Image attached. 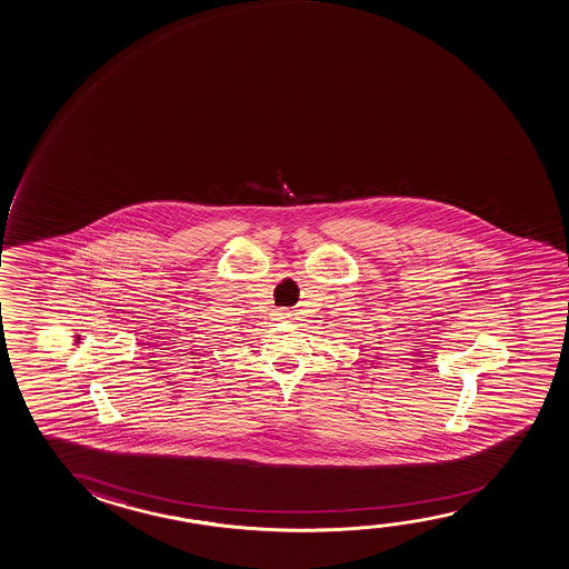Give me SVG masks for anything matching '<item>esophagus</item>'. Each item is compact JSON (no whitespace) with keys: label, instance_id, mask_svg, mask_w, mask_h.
I'll use <instances>...</instances> for the list:
<instances>
[{"label":"esophagus","instance_id":"obj_1","mask_svg":"<svg viewBox=\"0 0 569 569\" xmlns=\"http://www.w3.org/2000/svg\"><path fill=\"white\" fill-rule=\"evenodd\" d=\"M278 315H280V317H278V319H289L288 311H278Z\"/></svg>","mask_w":569,"mask_h":569}]
</instances>
